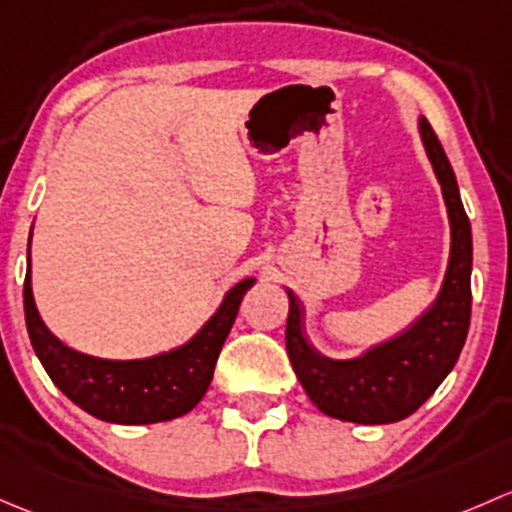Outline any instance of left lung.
<instances>
[{
	"mask_svg": "<svg viewBox=\"0 0 512 512\" xmlns=\"http://www.w3.org/2000/svg\"><path fill=\"white\" fill-rule=\"evenodd\" d=\"M419 138L444 194L451 251L439 295L404 333L350 360H335L305 335L303 305L288 293L286 350L295 377L323 414L352 424H394L414 414L453 370L471 323V221L458 194L456 175L429 120L419 115Z\"/></svg>",
	"mask_w": 512,
	"mask_h": 512,
	"instance_id": "8db88e82",
	"label": "left lung"
}]
</instances>
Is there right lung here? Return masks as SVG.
Listing matches in <instances>:
<instances>
[{
    "instance_id": "add662e5",
    "label": "right lung",
    "mask_w": 512,
    "mask_h": 512,
    "mask_svg": "<svg viewBox=\"0 0 512 512\" xmlns=\"http://www.w3.org/2000/svg\"><path fill=\"white\" fill-rule=\"evenodd\" d=\"M254 283L256 278L236 283L212 318L182 345L140 360H105L63 345L46 328L31 291L29 256L24 281L26 330L46 374L76 407L108 424H157L192 412L202 402L212 384L221 345L239 313L241 298Z\"/></svg>"
}]
</instances>
